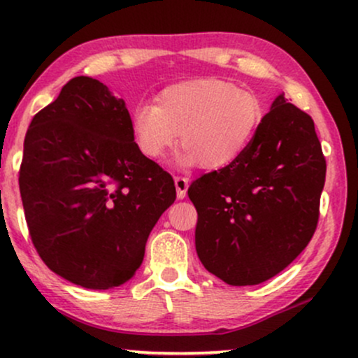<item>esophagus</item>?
<instances>
[{"mask_svg":"<svg viewBox=\"0 0 358 358\" xmlns=\"http://www.w3.org/2000/svg\"><path fill=\"white\" fill-rule=\"evenodd\" d=\"M174 184H176V192H178V199H184L187 194V187H189V179L187 178H174Z\"/></svg>","mask_w":358,"mask_h":358,"instance_id":"34e87169","label":"esophagus"}]
</instances>
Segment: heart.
Returning <instances> with one entry per match:
<instances>
[{"mask_svg": "<svg viewBox=\"0 0 358 358\" xmlns=\"http://www.w3.org/2000/svg\"><path fill=\"white\" fill-rule=\"evenodd\" d=\"M263 103L251 90L229 80L201 77L162 88L155 105L138 103L130 112V130L142 155L161 161L178 141L180 167L201 164L217 171L236 162L263 122Z\"/></svg>", "mask_w": 358, "mask_h": 358, "instance_id": "obj_1", "label": "heart"}]
</instances>
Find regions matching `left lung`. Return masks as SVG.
Here are the masks:
<instances>
[{
  "label": "left lung",
  "mask_w": 358,
  "mask_h": 358,
  "mask_svg": "<svg viewBox=\"0 0 358 358\" xmlns=\"http://www.w3.org/2000/svg\"><path fill=\"white\" fill-rule=\"evenodd\" d=\"M325 172L312 117L280 94L246 152L187 189L206 270L233 287L283 271L317 229Z\"/></svg>",
  "instance_id": "1"
}]
</instances>
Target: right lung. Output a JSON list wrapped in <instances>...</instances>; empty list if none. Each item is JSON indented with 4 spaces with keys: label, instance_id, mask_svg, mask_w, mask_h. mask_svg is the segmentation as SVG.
Here are the masks:
<instances>
[{
    "label": "right lung",
    "instance_id": "add662e5",
    "mask_svg": "<svg viewBox=\"0 0 358 358\" xmlns=\"http://www.w3.org/2000/svg\"><path fill=\"white\" fill-rule=\"evenodd\" d=\"M20 192L43 263L90 289L136 275L150 231L176 199L169 172L141 154L122 99L75 77L33 117Z\"/></svg>",
    "mask_w": 358,
    "mask_h": 358
}]
</instances>
